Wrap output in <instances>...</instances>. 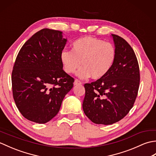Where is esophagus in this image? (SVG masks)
Listing matches in <instances>:
<instances>
[{"mask_svg":"<svg viewBox=\"0 0 156 156\" xmlns=\"http://www.w3.org/2000/svg\"><path fill=\"white\" fill-rule=\"evenodd\" d=\"M74 85H80V84H82V82L80 80H78V79H76L74 82Z\"/></svg>","mask_w":156,"mask_h":156,"instance_id":"34e87169","label":"esophagus"}]
</instances>
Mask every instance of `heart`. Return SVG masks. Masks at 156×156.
Masks as SVG:
<instances>
[{
	"instance_id": "b5f03b06",
	"label": "heart",
	"mask_w": 156,
	"mask_h": 156,
	"mask_svg": "<svg viewBox=\"0 0 156 156\" xmlns=\"http://www.w3.org/2000/svg\"><path fill=\"white\" fill-rule=\"evenodd\" d=\"M116 49L110 43L90 36L81 37L72 44V51L63 50L60 60L64 71L72 74L83 66L77 73L81 78L90 77L100 79L107 75L116 58Z\"/></svg>"
}]
</instances>
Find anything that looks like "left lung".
Instances as JSON below:
<instances>
[{"label":"left lung","mask_w":156,"mask_h":156,"mask_svg":"<svg viewBox=\"0 0 156 156\" xmlns=\"http://www.w3.org/2000/svg\"><path fill=\"white\" fill-rule=\"evenodd\" d=\"M116 49L113 66L103 78L85 84L82 108L96 124L111 125L128 114L134 105L140 87V68L131 45L112 34Z\"/></svg>","instance_id":"obj_1"}]
</instances>
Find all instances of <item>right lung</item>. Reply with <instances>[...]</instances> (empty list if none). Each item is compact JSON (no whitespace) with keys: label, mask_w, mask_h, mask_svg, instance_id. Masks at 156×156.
Returning <instances> with one entry per match:
<instances>
[{"label":"right lung","mask_w":156,"mask_h":156,"mask_svg":"<svg viewBox=\"0 0 156 156\" xmlns=\"http://www.w3.org/2000/svg\"><path fill=\"white\" fill-rule=\"evenodd\" d=\"M67 39L62 32L43 29L25 43L12 72L16 107L28 120L45 123L58 113L74 79L64 71L60 54Z\"/></svg>","instance_id":"add662e5"}]
</instances>
